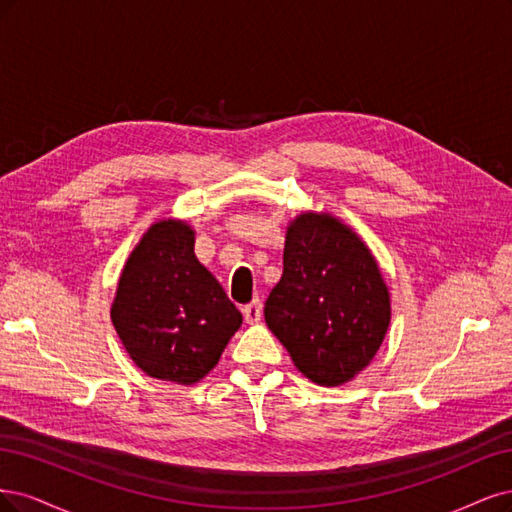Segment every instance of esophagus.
<instances>
[{
    "mask_svg": "<svg viewBox=\"0 0 512 512\" xmlns=\"http://www.w3.org/2000/svg\"><path fill=\"white\" fill-rule=\"evenodd\" d=\"M242 315L246 323H257L261 319V304L259 302H251L242 308Z\"/></svg>",
    "mask_w": 512,
    "mask_h": 512,
    "instance_id": "obj_1",
    "label": "esophagus"
}]
</instances>
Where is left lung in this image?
<instances>
[{"label": "left lung", "mask_w": 512, "mask_h": 512, "mask_svg": "<svg viewBox=\"0 0 512 512\" xmlns=\"http://www.w3.org/2000/svg\"><path fill=\"white\" fill-rule=\"evenodd\" d=\"M263 317L304 376L334 387L376 355L391 319L389 291L349 227L329 214H300Z\"/></svg>", "instance_id": "8db88e82"}]
</instances>
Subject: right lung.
Instances as JSON below:
<instances>
[{
    "label": "right lung",
    "mask_w": 512,
    "mask_h": 512,
    "mask_svg": "<svg viewBox=\"0 0 512 512\" xmlns=\"http://www.w3.org/2000/svg\"><path fill=\"white\" fill-rule=\"evenodd\" d=\"M114 329L148 376L191 385L214 366L238 327L240 310L197 257L180 221L148 229L125 263L112 304Z\"/></svg>",
    "instance_id": "obj_1"
}]
</instances>
